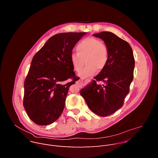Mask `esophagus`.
I'll use <instances>...</instances> for the list:
<instances>
[{
	"label": "esophagus",
	"mask_w": 158,
	"mask_h": 158,
	"mask_svg": "<svg viewBox=\"0 0 158 158\" xmlns=\"http://www.w3.org/2000/svg\"><path fill=\"white\" fill-rule=\"evenodd\" d=\"M76 83L78 84V85H79V87H81V86H82V85H83L82 82V81H79L76 82Z\"/></svg>",
	"instance_id": "esophagus-1"
}]
</instances>
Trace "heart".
Returning a JSON list of instances; mask_svg holds the SVG:
<instances>
[{
	"label": "heart",
	"instance_id": "1",
	"mask_svg": "<svg viewBox=\"0 0 158 158\" xmlns=\"http://www.w3.org/2000/svg\"><path fill=\"white\" fill-rule=\"evenodd\" d=\"M77 52H73L69 60L73 69L79 72L85 60L86 66L80 72L82 77L91 76L96 74L98 69L102 70L107 64L109 52L106 45L95 37H86L80 41L76 47Z\"/></svg>",
	"mask_w": 158,
	"mask_h": 158
}]
</instances>
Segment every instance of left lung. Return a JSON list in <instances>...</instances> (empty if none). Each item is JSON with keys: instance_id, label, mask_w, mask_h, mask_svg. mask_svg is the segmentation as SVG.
I'll return each instance as SVG.
<instances>
[{"instance_id": "left-lung-1", "label": "left lung", "mask_w": 158, "mask_h": 158, "mask_svg": "<svg viewBox=\"0 0 158 158\" xmlns=\"http://www.w3.org/2000/svg\"><path fill=\"white\" fill-rule=\"evenodd\" d=\"M104 40L108 49L106 65L95 80L81 90L89 108L102 117L113 114L121 108L129 92L133 79L135 61L128 42L110 32L93 34ZM96 81L104 83L101 85Z\"/></svg>"}]
</instances>
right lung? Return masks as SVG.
Wrapping results in <instances>:
<instances>
[{
	"label": "right lung",
	"instance_id": "add662e5",
	"mask_svg": "<svg viewBox=\"0 0 158 158\" xmlns=\"http://www.w3.org/2000/svg\"><path fill=\"white\" fill-rule=\"evenodd\" d=\"M85 34H56L34 56L24 82L23 105L35 124H51L61 115L69 87L76 81L69 57L75 45ZM68 78H73V81L61 84Z\"/></svg>",
	"mask_w": 158,
	"mask_h": 158
}]
</instances>
